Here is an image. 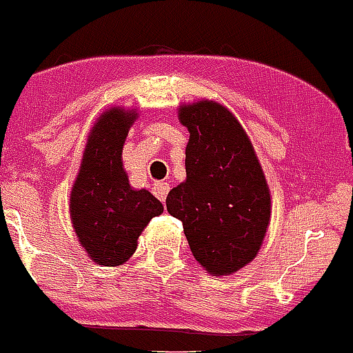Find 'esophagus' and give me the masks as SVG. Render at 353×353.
<instances>
[{"label":"esophagus","instance_id":"34e87169","mask_svg":"<svg viewBox=\"0 0 353 353\" xmlns=\"http://www.w3.org/2000/svg\"><path fill=\"white\" fill-rule=\"evenodd\" d=\"M168 192H170V183H168V182L154 183V194L157 196L161 201H164V199H166Z\"/></svg>","mask_w":353,"mask_h":353}]
</instances>
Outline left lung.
<instances>
[{"instance_id": "8db88e82", "label": "left lung", "mask_w": 353, "mask_h": 353, "mask_svg": "<svg viewBox=\"0 0 353 353\" xmlns=\"http://www.w3.org/2000/svg\"><path fill=\"white\" fill-rule=\"evenodd\" d=\"M189 130L185 180L166 207L182 221L192 256L210 276H230L260 252L270 224V189L235 114L215 101L180 104Z\"/></svg>"}]
</instances>
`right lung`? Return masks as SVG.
I'll return each instance as SVG.
<instances>
[{"instance_id": "1", "label": "right lung", "mask_w": 353, "mask_h": 353, "mask_svg": "<svg viewBox=\"0 0 353 353\" xmlns=\"http://www.w3.org/2000/svg\"><path fill=\"white\" fill-rule=\"evenodd\" d=\"M136 109L120 105L102 111L86 139L70 191V221L81 248L97 265L118 267L138 248L152 217L164 212L146 189H134L123 170V145Z\"/></svg>"}]
</instances>
